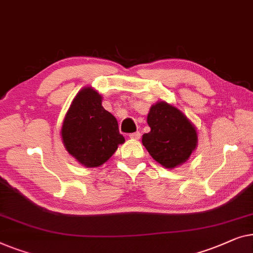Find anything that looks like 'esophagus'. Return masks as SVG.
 Here are the masks:
<instances>
[{"mask_svg":"<svg viewBox=\"0 0 253 253\" xmlns=\"http://www.w3.org/2000/svg\"><path fill=\"white\" fill-rule=\"evenodd\" d=\"M129 137L131 138V140H138V138L141 137V133L140 131H135V133L129 134Z\"/></svg>","mask_w":253,"mask_h":253,"instance_id":"34e87169","label":"esophagus"}]
</instances>
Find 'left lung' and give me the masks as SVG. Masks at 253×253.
<instances>
[{"mask_svg":"<svg viewBox=\"0 0 253 253\" xmlns=\"http://www.w3.org/2000/svg\"><path fill=\"white\" fill-rule=\"evenodd\" d=\"M151 130L143 134L142 143L151 157L166 169H174L190 157L197 145L195 127L180 110L158 102L148 115Z\"/></svg>","mask_w":253,"mask_h":253,"instance_id":"obj_1","label":"left lung"}]
</instances>
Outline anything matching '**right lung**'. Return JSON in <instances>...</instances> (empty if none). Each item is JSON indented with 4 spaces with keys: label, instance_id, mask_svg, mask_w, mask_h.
Returning <instances> with one entry per match:
<instances>
[{
    "label": "right lung",
    "instance_id": "obj_1",
    "mask_svg": "<svg viewBox=\"0 0 253 253\" xmlns=\"http://www.w3.org/2000/svg\"><path fill=\"white\" fill-rule=\"evenodd\" d=\"M66 150L87 167H97L125 142L117 119L102 106V96L90 87L73 99L62 127Z\"/></svg>",
    "mask_w": 253,
    "mask_h": 253
}]
</instances>
